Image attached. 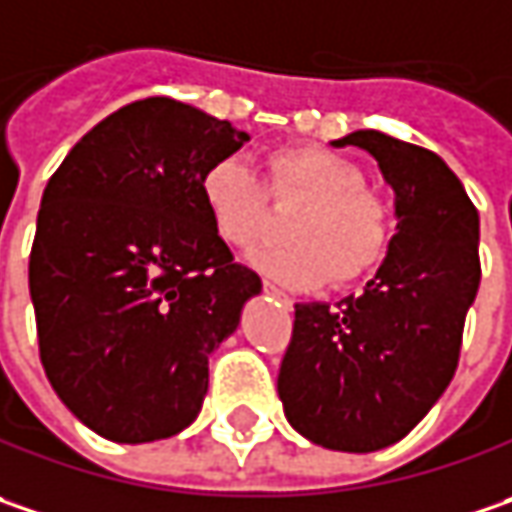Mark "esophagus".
<instances>
[{
	"label": "esophagus",
	"instance_id": "34e87169",
	"mask_svg": "<svg viewBox=\"0 0 512 512\" xmlns=\"http://www.w3.org/2000/svg\"><path fill=\"white\" fill-rule=\"evenodd\" d=\"M263 292H266V295H272V298H280L286 306H292V298H289V295H283L278 286H275V283H269V280H263Z\"/></svg>",
	"mask_w": 512,
	"mask_h": 512
}]
</instances>
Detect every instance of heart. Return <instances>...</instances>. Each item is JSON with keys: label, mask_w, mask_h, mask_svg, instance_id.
<instances>
[{"label": "heart", "mask_w": 512, "mask_h": 512, "mask_svg": "<svg viewBox=\"0 0 512 512\" xmlns=\"http://www.w3.org/2000/svg\"><path fill=\"white\" fill-rule=\"evenodd\" d=\"M275 197L303 200L289 217V243L255 249L246 257L260 275L289 289H318L326 280L352 283L369 275L392 240L387 203L364 191V171L318 145L278 148L266 160ZM200 203L214 234L237 249L252 246L263 232L266 194L243 157H220L200 174Z\"/></svg>", "instance_id": "1"}]
</instances>
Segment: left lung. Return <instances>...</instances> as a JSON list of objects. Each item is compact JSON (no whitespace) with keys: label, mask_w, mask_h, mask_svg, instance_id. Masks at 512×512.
Masks as SVG:
<instances>
[{"label":"left lung","mask_w":512,"mask_h":512,"mask_svg":"<svg viewBox=\"0 0 512 512\" xmlns=\"http://www.w3.org/2000/svg\"><path fill=\"white\" fill-rule=\"evenodd\" d=\"M395 194V234L361 295L295 303L278 395L306 441L375 453L401 441L453 381L481 280L478 212L453 168L421 145L352 131Z\"/></svg>","instance_id":"1"}]
</instances>
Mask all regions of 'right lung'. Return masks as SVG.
I'll list each match as a JSON object with an SVG mask.
<instances>
[{"label": "right lung", "instance_id": "1", "mask_svg": "<svg viewBox=\"0 0 512 512\" xmlns=\"http://www.w3.org/2000/svg\"><path fill=\"white\" fill-rule=\"evenodd\" d=\"M246 140L229 120L151 97L94 125L45 186L28 266L39 355L59 401L108 441L183 433L209 355L263 289L197 189Z\"/></svg>", "mask_w": 512, "mask_h": 512}]
</instances>
